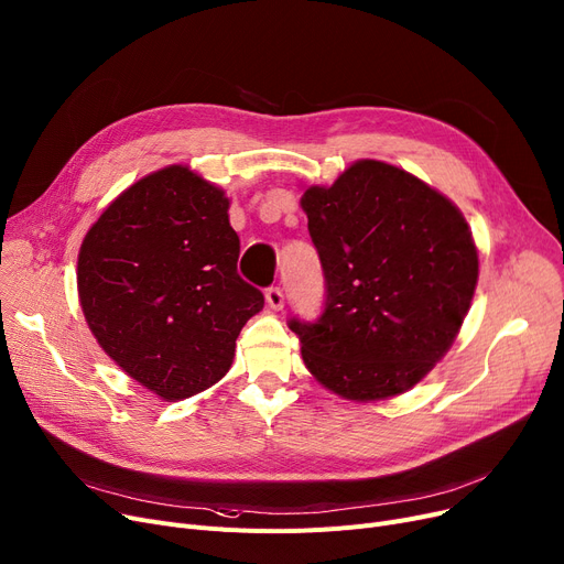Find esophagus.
<instances>
[{"label": "esophagus", "instance_id": "34e87169", "mask_svg": "<svg viewBox=\"0 0 564 564\" xmlns=\"http://www.w3.org/2000/svg\"><path fill=\"white\" fill-rule=\"evenodd\" d=\"M264 300H267V306H269V308L281 311V308H283V290H281V288H267Z\"/></svg>", "mask_w": 564, "mask_h": 564}]
</instances>
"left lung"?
I'll list each match as a JSON object with an SVG mask.
<instances>
[{"mask_svg":"<svg viewBox=\"0 0 564 564\" xmlns=\"http://www.w3.org/2000/svg\"><path fill=\"white\" fill-rule=\"evenodd\" d=\"M321 256V321H290L311 376L336 397H399L447 355L479 279L463 212L403 167L359 159L300 200Z\"/></svg>","mask_w":564,"mask_h":564,"instance_id":"left-lung-1","label":"left lung"}]
</instances>
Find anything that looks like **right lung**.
Wrapping results in <instances>:
<instances>
[{
	"label": "right lung",
	"instance_id": "obj_1",
	"mask_svg": "<svg viewBox=\"0 0 564 564\" xmlns=\"http://www.w3.org/2000/svg\"><path fill=\"white\" fill-rule=\"evenodd\" d=\"M230 198L188 165L144 175L96 218L78 253V297L104 352L161 401L221 380L262 292L237 274Z\"/></svg>",
	"mask_w": 564,
	"mask_h": 564
}]
</instances>
